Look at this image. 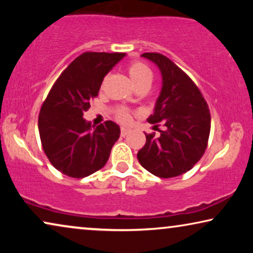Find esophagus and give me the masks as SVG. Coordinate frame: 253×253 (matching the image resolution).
Instances as JSON below:
<instances>
[{
	"instance_id": "esophagus-1",
	"label": "esophagus",
	"mask_w": 253,
	"mask_h": 253,
	"mask_svg": "<svg viewBox=\"0 0 253 253\" xmlns=\"http://www.w3.org/2000/svg\"><path fill=\"white\" fill-rule=\"evenodd\" d=\"M129 132H130V129H127V127H121V136L122 137H126Z\"/></svg>"
}]
</instances>
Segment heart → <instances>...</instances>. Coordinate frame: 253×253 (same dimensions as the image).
<instances>
[{"instance_id": "heart-1", "label": "heart", "mask_w": 253, "mask_h": 253, "mask_svg": "<svg viewBox=\"0 0 253 253\" xmlns=\"http://www.w3.org/2000/svg\"><path fill=\"white\" fill-rule=\"evenodd\" d=\"M127 75L131 79V82L133 83V85L137 87L144 85H151L152 78H153V75H152L151 69L147 67L146 64L141 63V62H132L127 65L126 68ZM130 113L129 110L126 108H120L117 109L116 112V119L122 123H126L130 121Z\"/></svg>"}]
</instances>
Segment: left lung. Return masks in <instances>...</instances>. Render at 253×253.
<instances>
[{"instance_id": "1", "label": "left lung", "mask_w": 253, "mask_h": 253, "mask_svg": "<svg viewBox=\"0 0 253 253\" xmlns=\"http://www.w3.org/2000/svg\"><path fill=\"white\" fill-rule=\"evenodd\" d=\"M141 57L160 70L161 91L147 121L162 122L165 130L159 136L146 134L138 161L158 177H176L189 171L205 153L211 131L209 107L195 83L168 57L158 53H144Z\"/></svg>"}]
</instances>
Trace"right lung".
Masks as SVG:
<instances>
[{
  "instance_id": "1",
  "label": "right lung",
  "mask_w": 253,
  "mask_h": 253,
  "mask_svg": "<svg viewBox=\"0 0 253 253\" xmlns=\"http://www.w3.org/2000/svg\"><path fill=\"white\" fill-rule=\"evenodd\" d=\"M124 56V53L86 51L62 72L48 93L38 126L44 153L62 174L83 178L108 161L120 138V126L106 121L92 129L83 116L98 96L105 76Z\"/></svg>"
}]
</instances>
